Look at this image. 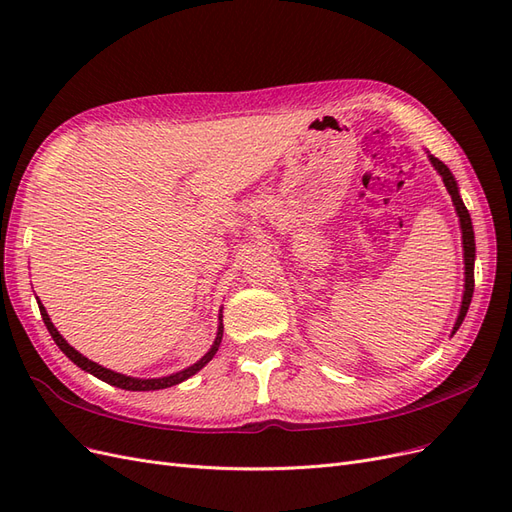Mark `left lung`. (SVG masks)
Wrapping results in <instances>:
<instances>
[{
	"instance_id": "obj_1",
	"label": "left lung",
	"mask_w": 512,
	"mask_h": 512,
	"mask_svg": "<svg viewBox=\"0 0 512 512\" xmlns=\"http://www.w3.org/2000/svg\"><path fill=\"white\" fill-rule=\"evenodd\" d=\"M427 158L431 162V166L438 170V175L442 177L444 185L448 194L453 198V205L457 211V218H459V226H461V243H463V265H466V284H463V297H461V307H459V316L455 320V327L451 331V335L457 333V329L461 327L463 318L468 314V307L472 303V294H474V258H476V243H474V228H472V220H470V213L463 205V200L459 196V188H457V181L453 177L451 170L444 162H440L438 158H433L431 153L427 151Z\"/></svg>"
}]
</instances>
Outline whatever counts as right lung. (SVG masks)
<instances>
[{
	"label": "right lung",
	"mask_w": 512,
	"mask_h": 512,
	"mask_svg": "<svg viewBox=\"0 0 512 512\" xmlns=\"http://www.w3.org/2000/svg\"><path fill=\"white\" fill-rule=\"evenodd\" d=\"M38 307H40V314H42V320H44V324H46V329H49V333H51V337H53V342L59 346V350L64 352L74 365H79L81 369L87 371V374L96 376L98 380H102V382H106V384H111V386H117V389H126V391H160V389H168V386H175V384H179V382H183V380L192 378V376L196 374V371L203 369V367L213 359L215 352H218V348H220V344H222V333H224L222 309H220V316H218L220 322H218V333H215V342H213V346L209 348V352L203 356V359L196 361V363L190 365V367H185V369L177 371V374H170V376H164V378H132V376L117 374V371H113V369H106V367H102V365H98V363H94V361H89L87 356H83L79 350H74V348L66 342V339L59 335V331L55 329V324L51 322L49 314H46V309H44V305H42L40 301H38Z\"/></svg>",
	"instance_id": "1"
}]
</instances>
